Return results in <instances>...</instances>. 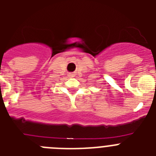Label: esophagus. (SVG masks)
Returning <instances> with one entry per match:
<instances>
[{"instance_id": "esophagus-1", "label": "esophagus", "mask_w": 156, "mask_h": 156, "mask_svg": "<svg viewBox=\"0 0 156 156\" xmlns=\"http://www.w3.org/2000/svg\"><path fill=\"white\" fill-rule=\"evenodd\" d=\"M74 76H75V74H74L73 73H69L68 74V77H69V78H73Z\"/></svg>"}]
</instances>
